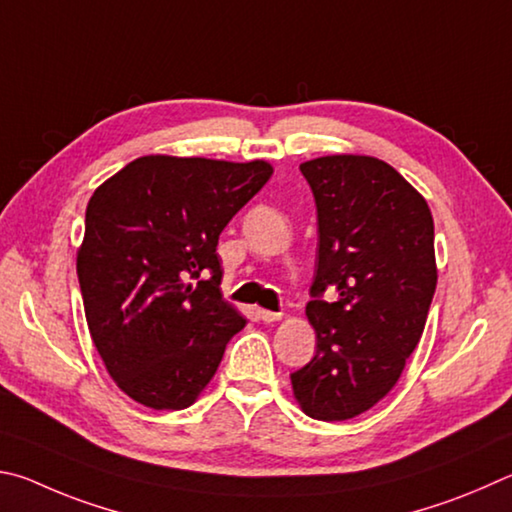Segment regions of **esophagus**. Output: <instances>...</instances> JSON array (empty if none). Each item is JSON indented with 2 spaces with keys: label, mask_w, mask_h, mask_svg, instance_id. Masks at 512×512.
Returning <instances> with one entry per match:
<instances>
[{
  "label": "esophagus",
  "mask_w": 512,
  "mask_h": 512,
  "mask_svg": "<svg viewBox=\"0 0 512 512\" xmlns=\"http://www.w3.org/2000/svg\"><path fill=\"white\" fill-rule=\"evenodd\" d=\"M256 315H258V319L265 321V324H272V321H279L283 317L281 312H272V310H258Z\"/></svg>",
  "instance_id": "obj_1"
}]
</instances>
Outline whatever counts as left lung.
Wrapping results in <instances>:
<instances>
[{
    "mask_svg": "<svg viewBox=\"0 0 512 512\" xmlns=\"http://www.w3.org/2000/svg\"><path fill=\"white\" fill-rule=\"evenodd\" d=\"M317 204V272L306 306L317 353L290 375L310 418L348 420L396 387L436 290L434 220L387 161L330 155L301 164ZM338 290L337 302L323 292Z\"/></svg>",
    "mask_w": 512,
    "mask_h": 512,
    "instance_id": "1",
    "label": "left lung"
}]
</instances>
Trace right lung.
Listing matches in <instances>:
<instances>
[{"label":"right lung","instance_id":"1","mask_svg":"<svg viewBox=\"0 0 512 512\" xmlns=\"http://www.w3.org/2000/svg\"><path fill=\"white\" fill-rule=\"evenodd\" d=\"M272 173L263 159L148 155L94 191L76 258L80 294L107 373L139 405L191 407L245 328L222 299L215 247Z\"/></svg>","mask_w":512,"mask_h":512}]
</instances>
